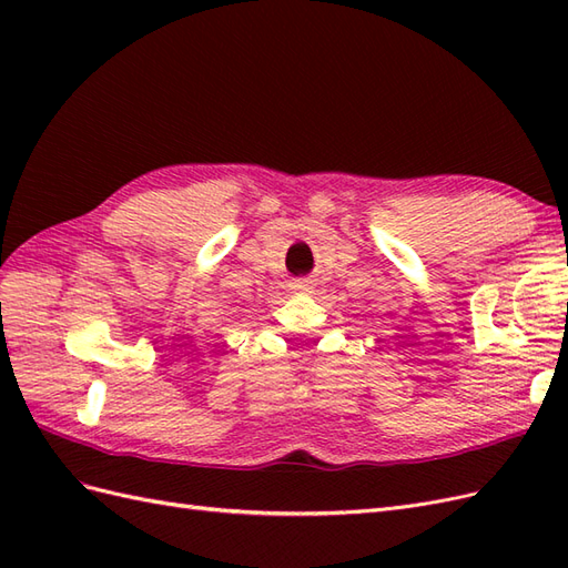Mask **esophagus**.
I'll return each mask as SVG.
<instances>
[{
    "label": "esophagus",
    "instance_id": "1",
    "mask_svg": "<svg viewBox=\"0 0 568 568\" xmlns=\"http://www.w3.org/2000/svg\"><path fill=\"white\" fill-rule=\"evenodd\" d=\"M291 291H296V294H307V291L313 288V280L307 277H298V280H291Z\"/></svg>",
    "mask_w": 568,
    "mask_h": 568
}]
</instances>
